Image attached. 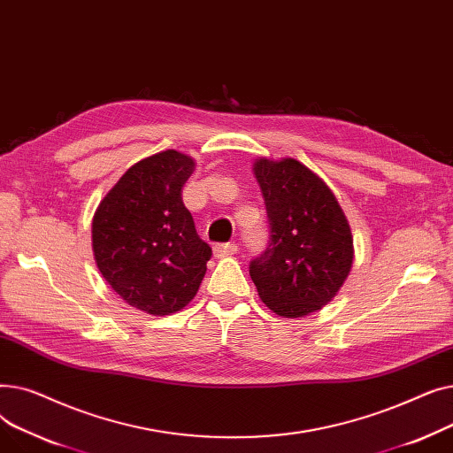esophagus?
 <instances>
[{
	"mask_svg": "<svg viewBox=\"0 0 453 453\" xmlns=\"http://www.w3.org/2000/svg\"><path fill=\"white\" fill-rule=\"evenodd\" d=\"M239 251V246L233 244V242H227V244H214L212 248V253L217 258H222V257H227V255H233Z\"/></svg>",
	"mask_w": 453,
	"mask_h": 453,
	"instance_id": "1",
	"label": "esophagus"
}]
</instances>
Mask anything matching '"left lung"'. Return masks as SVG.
<instances>
[{"label": "left lung", "instance_id": "8db88e82", "mask_svg": "<svg viewBox=\"0 0 453 453\" xmlns=\"http://www.w3.org/2000/svg\"><path fill=\"white\" fill-rule=\"evenodd\" d=\"M270 220V246L251 260L260 301L282 318H304L334 299L354 246L349 220L328 185L294 157L253 163Z\"/></svg>", "mask_w": 453, "mask_h": 453}]
</instances>
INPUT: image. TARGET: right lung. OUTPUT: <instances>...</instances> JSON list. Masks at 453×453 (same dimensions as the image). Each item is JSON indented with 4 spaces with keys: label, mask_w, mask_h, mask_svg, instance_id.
<instances>
[{
    "label": "right lung",
    "mask_w": 453,
    "mask_h": 453,
    "mask_svg": "<svg viewBox=\"0 0 453 453\" xmlns=\"http://www.w3.org/2000/svg\"><path fill=\"white\" fill-rule=\"evenodd\" d=\"M195 159L163 150L134 163L101 200L91 248L111 290L152 316H171L195 299L211 248L181 200Z\"/></svg>",
    "instance_id": "obj_1"
}]
</instances>
